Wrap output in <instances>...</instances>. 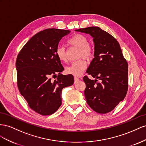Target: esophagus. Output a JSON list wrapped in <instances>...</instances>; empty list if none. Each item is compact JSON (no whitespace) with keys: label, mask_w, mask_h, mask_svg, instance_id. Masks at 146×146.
I'll use <instances>...</instances> for the list:
<instances>
[{"label":"esophagus","mask_w":146,"mask_h":146,"mask_svg":"<svg viewBox=\"0 0 146 146\" xmlns=\"http://www.w3.org/2000/svg\"><path fill=\"white\" fill-rule=\"evenodd\" d=\"M74 82H77L78 81H79V80H80V79H79L78 78H77V77H74Z\"/></svg>","instance_id":"1"}]
</instances>
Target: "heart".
Wrapping results in <instances>:
<instances>
[{"label": "heart", "instance_id": "obj_1", "mask_svg": "<svg viewBox=\"0 0 146 146\" xmlns=\"http://www.w3.org/2000/svg\"><path fill=\"white\" fill-rule=\"evenodd\" d=\"M87 37L80 34L73 35L67 40V44L72 46L79 48L78 58L84 57L89 60L94 56V48L88 43ZM56 54L60 61L65 62L67 60L66 56L65 48L62 45H58L56 49ZM87 67V63L84 59H80L73 62L70 65L65 68V72L74 76H80Z\"/></svg>", "mask_w": 146, "mask_h": 146}]
</instances>
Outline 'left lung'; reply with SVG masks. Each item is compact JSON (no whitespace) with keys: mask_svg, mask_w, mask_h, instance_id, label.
<instances>
[{"mask_svg":"<svg viewBox=\"0 0 146 146\" xmlns=\"http://www.w3.org/2000/svg\"><path fill=\"white\" fill-rule=\"evenodd\" d=\"M76 31L89 34L95 44V57L87 73L96 80H90L87 76L83 77L86 85L84 95L87 103L98 113H108L126 96L128 63L118 41L109 33L95 26Z\"/></svg>","mask_w":146,"mask_h":146,"instance_id":"obj_1","label":"left lung"}]
</instances>
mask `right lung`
Wrapping results in <instances>:
<instances>
[{
	"instance_id": "obj_1",
	"label": "right lung",
	"mask_w": 146,
	"mask_h": 146,
	"mask_svg": "<svg viewBox=\"0 0 146 146\" xmlns=\"http://www.w3.org/2000/svg\"><path fill=\"white\" fill-rule=\"evenodd\" d=\"M70 32L57 29L41 31L27 41L16 58L19 92L29 106L42 115L59 109L62 89L74 83L72 74H61L64 67L56 54L60 40Z\"/></svg>"
}]
</instances>
